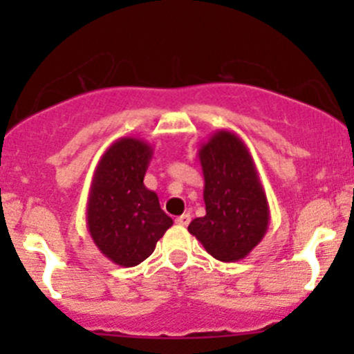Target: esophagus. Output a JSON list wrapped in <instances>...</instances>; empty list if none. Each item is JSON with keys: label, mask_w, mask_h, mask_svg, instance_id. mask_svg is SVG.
<instances>
[{"label": "esophagus", "mask_w": 354, "mask_h": 354, "mask_svg": "<svg viewBox=\"0 0 354 354\" xmlns=\"http://www.w3.org/2000/svg\"><path fill=\"white\" fill-rule=\"evenodd\" d=\"M190 219H192L190 214H183V216L176 217V224H180V226H188Z\"/></svg>", "instance_id": "34e87169"}]
</instances>
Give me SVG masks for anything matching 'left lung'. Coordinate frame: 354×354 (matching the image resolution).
<instances>
[{"label":"left lung","instance_id":"left-lung-1","mask_svg":"<svg viewBox=\"0 0 354 354\" xmlns=\"http://www.w3.org/2000/svg\"><path fill=\"white\" fill-rule=\"evenodd\" d=\"M205 216L188 231L221 262L243 260L266 236L269 202L255 162L245 142L230 130H219L198 149Z\"/></svg>","mask_w":354,"mask_h":354}]
</instances>
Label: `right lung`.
Listing matches in <instances>:
<instances>
[{
    "mask_svg": "<svg viewBox=\"0 0 354 354\" xmlns=\"http://www.w3.org/2000/svg\"><path fill=\"white\" fill-rule=\"evenodd\" d=\"M154 149L135 137L118 138L99 160L87 200V227L113 263L135 267L173 226L156 192L144 185Z\"/></svg>",
    "mask_w": 354,
    "mask_h": 354,
    "instance_id": "add662e5",
    "label": "right lung"
}]
</instances>
